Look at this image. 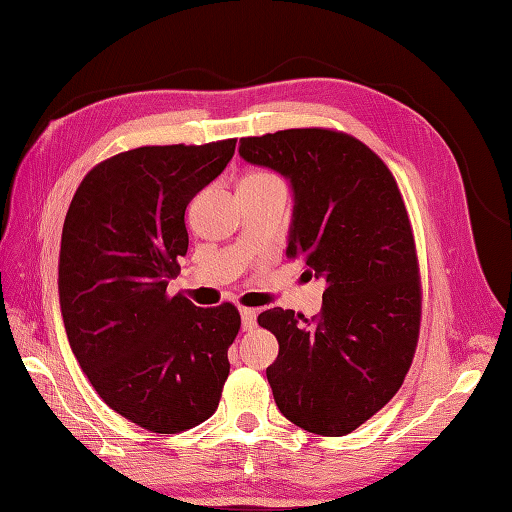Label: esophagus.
Returning a JSON list of instances; mask_svg holds the SVG:
<instances>
[{
    "instance_id": "esophagus-1",
    "label": "esophagus",
    "mask_w": 512,
    "mask_h": 512,
    "mask_svg": "<svg viewBox=\"0 0 512 512\" xmlns=\"http://www.w3.org/2000/svg\"><path fill=\"white\" fill-rule=\"evenodd\" d=\"M240 316H242V329L251 331L257 325V312L251 310V307H240Z\"/></svg>"
}]
</instances>
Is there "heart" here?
<instances>
[{"instance_id": "obj_1", "label": "heart", "mask_w": 512, "mask_h": 512, "mask_svg": "<svg viewBox=\"0 0 512 512\" xmlns=\"http://www.w3.org/2000/svg\"><path fill=\"white\" fill-rule=\"evenodd\" d=\"M268 181H277V178L268 172H251L244 176L242 183H268Z\"/></svg>"}]
</instances>
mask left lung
Here are the masks:
<instances>
[{
	"instance_id": "1",
	"label": "left lung",
	"mask_w": 512,
	"mask_h": 512,
	"mask_svg": "<svg viewBox=\"0 0 512 512\" xmlns=\"http://www.w3.org/2000/svg\"><path fill=\"white\" fill-rule=\"evenodd\" d=\"M240 157L288 178L290 259L325 279L323 310L261 312L279 355L277 408L307 432L344 436L395 397L419 338L421 288L410 220L377 154L351 135L292 128L240 139Z\"/></svg>"
}]
</instances>
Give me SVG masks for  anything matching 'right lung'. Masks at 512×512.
<instances>
[{
	"label": "right lung",
	"mask_w": 512,
	"mask_h": 512,
	"mask_svg": "<svg viewBox=\"0 0 512 512\" xmlns=\"http://www.w3.org/2000/svg\"><path fill=\"white\" fill-rule=\"evenodd\" d=\"M235 139L144 146L82 178L63 224L58 299L69 347L109 408L157 434L216 412L240 331L235 305L168 296L185 209L233 159Z\"/></svg>",
	"instance_id": "obj_1"
}]
</instances>
